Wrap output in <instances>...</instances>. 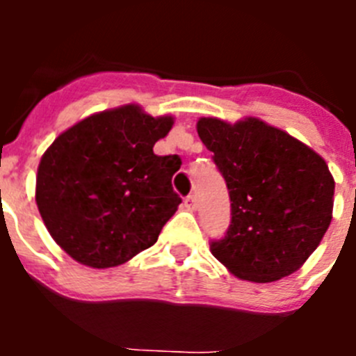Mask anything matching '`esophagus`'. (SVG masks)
<instances>
[{"mask_svg":"<svg viewBox=\"0 0 356 356\" xmlns=\"http://www.w3.org/2000/svg\"><path fill=\"white\" fill-rule=\"evenodd\" d=\"M185 207H187L188 210H196V207H197V200H196V196H194V194H188L187 197H185Z\"/></svg>","mask_w":356,"mask_h":356,"instance_id":"obj_1","label":"esophagus"}]
</instances>
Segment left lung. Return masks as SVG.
Wrapping results in <instances>:
<instances>
[{"label":"left lung","instance_id":"obj_1","mask_svg":"<svg viewBox=\"0 0 356 356\" xmlns=\"http://www.w3.org/2000/svg\"><path fill=\"white\" fill-rule=\"evenodd\" d=\"M197 135L226 180L232 221L210 251L237 278L269 284L298 271L332 222L335 181L325 159L257 118H201Z\"/></svg>","mask_w":356,"mask_h":356}]
</instances>
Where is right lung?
<instances>
[{
  "label": "right lung",
  "mask_w": 356,
  "mask_h": 356,
  "mask_svg": "<svg viewBox=\"0 0 356 356\" xmlns=\"http://www.w3.org/2000/svg\"><path fill=\"white\" fill-rule=\"evenodd\" d=\"M139 105L97 112L65 130L37 169L35 201L53 241L94 269L115 267L153 246L181 197L176 155L153 153L172 128Z\"/></svg>",
  "instance_id": "add662e5"
}]
</instances>
